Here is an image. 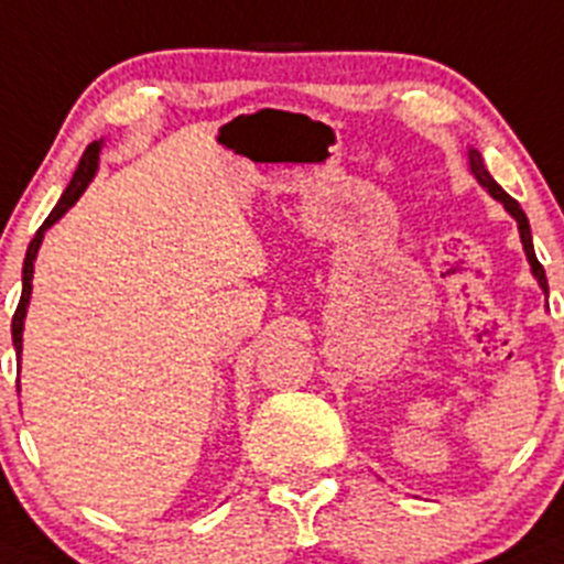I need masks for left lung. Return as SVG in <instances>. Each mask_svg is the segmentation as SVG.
<instances>
[{
  "mask_svg": "<svg viewBox=\"0 0 564 564\" xmlns=\"http://www.w3.org/2000/svg\"><path fill=\"white\" fill-rule=\"evenodd\" d=\"M467 162H470V173L476 175V181L481 183V186L486 188V192H489L491 197H495L497 203H500L502 207H506V210L511 213L513 221H517V227H519V237H521V246H524L527 262H530V267H532V275H535L538 286H541V289H543V294H546V297H549L546 270H543V264L538 262V257H535V248H532L530 221H527V216H524V210H521V205H519L517 199H513V197H508V194L502 192V188H500V183H497L495 177L489 175V170L484 167V156H481V153L476 151V148H470V151H467Z\"/></svg>",
  "mask_w": 564,
  "mask_h": 564,
  "instance_id": "8db88e82",
  "label": "left lung"
}]
</instances>
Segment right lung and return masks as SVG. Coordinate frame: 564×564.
<instances>
[{"label":"right lung","mask_w":564,"mask_h":564,"mask_svg":"<svg viewBox=\"0 0 564 564\" xmlns=\"http://www.w3.org/2000/svg\"><path fill=\"white\" fill-rule=\"evenodd\" d=\"M105 140H94L91 145L86 148V153H83L78 170H75L73 181H69V186L64 188L62 199H58L56 207L51 210V216L45 218L43 227L37 229V235L32 237V242H29L26 248V259H23V289H21V302H18L15 307V316H13V346H15V359H18V370H21V351H23V322H26V307H29V300H32V278H34V259H37V251L40 246H43V237L47 229L53 227V224L58 221V218L64 216V213L69 210L75 203L80 199V194L86 192V186L91 183V177L97 175V167H99V151H102ZM18 391H21V383H18Z\"/></svg>","instance_id":"right-lung-1"}]
</instances>
